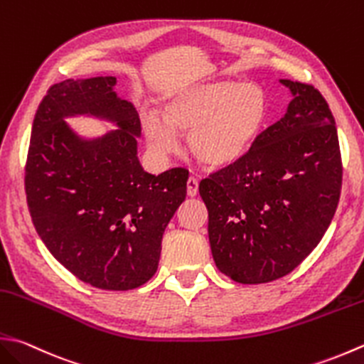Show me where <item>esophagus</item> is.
<instances>
[{
	"label": "esophagus",
	"instance_id": "esophagus-1",
	"mask_svg": "<svg viewBox=\"0 0 364 364\" xmlns=\"http://www.w3.org/2000/svg\"><path fill=\"white\" fill-rule=\"evenodd\" d=\"M198 194V180L194 176H191L188 180V196L196 197Z\"/></svg>",
	"mask_w": 364,
	"mask_h": 364
}]
</instances>
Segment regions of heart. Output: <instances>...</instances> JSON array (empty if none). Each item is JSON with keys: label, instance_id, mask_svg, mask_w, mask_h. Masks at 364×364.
Listing matches in <instances>:
<instances>
[{"label": "heart", "instance_id": "b5f03b06", "mask_svg": "<svg viewBox=\"0 0 364 364\" xmlns=\"http://www.w3.org/2000/svg\"><path fill=\"white\" fill-rule=\"evenodd\" d=\"M268 113V97L259 85L219 78L175 92L162 118H144V134L158 156L175 153L178 134H189L194 158L210 168H224L246 158L257 144Z\"/></svg>", "mask_w": 364, "mask_h": 364}]
</instances>
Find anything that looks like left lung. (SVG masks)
<instances>
[{"label":"left lung","instance_id":"1","mask_svg":"<svg viewBox=\"0 0 364 364\" xmlns=\"http://www.w3.org/2000/svg\"><path fill=\"white\" fill-rule=\"evenodd\" d=\"M286 115L246 158L202 180L211 254L240 284L289 274L314 251L336 213L343 162L336 123L312 85L281 80Z\"/></svg>","mask_w":364,"mask_h":364}]
</instances>
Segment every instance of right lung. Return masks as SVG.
<instances>
[{
  "label": "right lung",
  "mask_w": 364,
  "mask_h": 364,
  "mask_svg": "<svg viewBox=\"0 0 364 364\" xmlns=\"http://www.w3.org/2000/svg\"><path fill=\"white\" fill-rule=\"evenodd\" d=\"M115 85V77H92L50 87L33 121L25 191L36 232L64 268L92 287L131 290L158 269L162 235L186 198L189 172H145L139 113ZM75 114L117 129L83 139L63 121Z\"/></svg>",
  "instance_id": "right-lung-1"
}]
</instances>
